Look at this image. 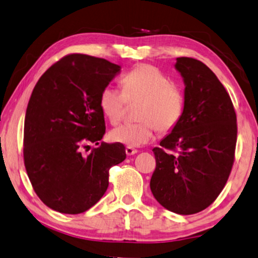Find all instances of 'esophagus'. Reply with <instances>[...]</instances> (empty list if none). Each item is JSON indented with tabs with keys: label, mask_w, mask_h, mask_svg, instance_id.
<instances>
[{
	"label": "esophagus",
	"mask_w": 258,
	"mask_h": 258,
	"mask_svg": "<svg viewBox=\"0 0 258 258\" xmlns=\"http://www.w3.org/2000/svg\"><path fill=\"white\" fill-rule=\"evenodd\" d=\"M125 152H126V154H127V155H133V154L138 153V150H136V148H133L131 146H127V147H126Z\"/></svg>",
	"instance_id": "esophagus-1"
}]
</instances>
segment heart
I'll return each instance as SVG.
<instances>
[{
    "label": "heart",
    "instance_id": "b5f03b06",
    "mask_svg": "<svg viewBox=\"0 0 258 258\" xmlns=\"http://www.w3.org/2000/svg\"><path fill=\"white\" fill-rule=\"evenodd\" d=\"M122 92L106 86L99 96L103 114L112 124L124 115L126 101H139L136 117L139 121L122 124L110 132L112 141L131 147L143 146L154 139L155 127L168 132L179 122L184 99L168 76L150 64L134 68L121 78Z\"/></svg>",
    "mask_w": 258,
    "mask_h": 258
}]
</instances>
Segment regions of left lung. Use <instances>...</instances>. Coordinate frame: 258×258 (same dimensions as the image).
Returning a JSON list of instances; mask_svg holds the SVG:
<instances>
[{
	"instance_id": "obj_1",
	"label": "left lung",
	"mask_w": 258,
	"mask_h": 258,
	"mask_svg": "<svg viewBox=\"0 0 258 258\" xmlns=\"http://www.w3.org/2000/svg\"><path fill=\"white\" fill-rule=\"evenodd\" d=\"M174 68L183 79V112L161 147L153 148L157 167L150 187L164 208L190 215L212 205L229 177L236 113L229 94L206 64L179 57Z\"/></svg>"
}]
</instances>
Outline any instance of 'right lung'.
I'll return each instance as SVG.
<instances>
[{"mask_svg": "<svg viewBox=\"0 0 258 258\" xmlns=\"http://www.w3.org/2000/svg\"><path fill=\"white\" fill-rule=\"evenodd\" d=\"M120 72L103 58L74 53L46 70L29 99L23 154L28 176L44 205L63 214L84 213L108 187V169L126 159L122 144L101 143L99 96Z\"/></svg>", "mask_w": 258, "mask_h": 258, "instance_id": "right-lung-1", "label": "right lung"}]
</instances>
